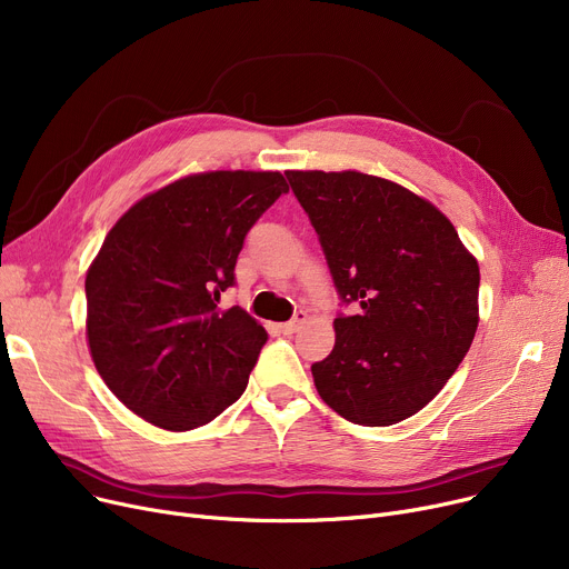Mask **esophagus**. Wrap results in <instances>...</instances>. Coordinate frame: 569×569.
I'll use <instances>...</instances> for the list:
<instances>
[{"instance_id":"1","label":"esophagus","mask_w":569,"mask_h":569,"mask_svg":"<svg viewBox=\"0 0 569 569\" xmlns=\"http://www.w3.org/2000/svg\"><path fill=\"white\" fill-rule=\"evenodd\" d=\"M305 322H307V313L305 311H297L288 322L281 325V330H283V335H292V332L300 330Z\"/></svg>"}]
</instances>
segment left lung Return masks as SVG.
Segmentation results:
<instances>
[{"label":"left lung","instance_id":"1","mask_svg":"<svg viewBox=\"0 0 569 569\" xmlns=\"http://www.w3.org/2000/svg\"><path fill=\"white\" fill-rule=\"evenodd\" d=\"M341 302L337 341L311 367L320 399L352 425L390 427L422 410L466 357L480 267L440 209L357 170H288Z\"/></svg>","mask_w":569,"mask_h":569}]
</instances>
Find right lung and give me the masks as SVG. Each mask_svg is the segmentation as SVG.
<instances>
[{"label": "right lung", "mask_w": 569, "mask_h": 569, "mask_svg": "<svg viewBox=\"0 0 569 569\" xmlns=\"http://www.w3.org/2000/svg\"><path fill=\"white\" fill-rule=\"evenodd\" d=\"M281 193V172L189 174L108 232L84 279L89 352L110 392L149 425L202 427L247 390L267 332L219 300L247 232Z\"/></svg>", "instance_id": "add662e5"}]
</instances>
